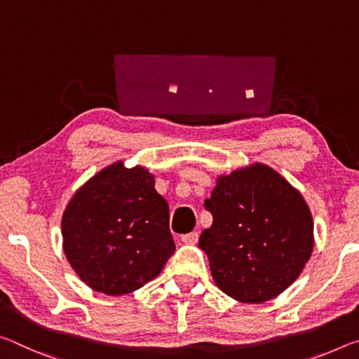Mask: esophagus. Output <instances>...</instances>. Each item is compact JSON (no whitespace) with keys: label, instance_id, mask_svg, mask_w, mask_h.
Instances as JSON below:
<instances>
[{"label":"esophagus","instance_id":"esophagus-1","mask_svg":"<svg viewBox=\"0 0 359 359\" xmlns=\"http://www.w3.org/2000/svg\"><path fill=\"white\" fill-rule=\"evenodd\" d=\"M198 238H200L198 231H191V233H187V235L182 236V241H184L185 244H196Z\"/></svg>","mask_w":359,"mask_h":359}]
</instances>
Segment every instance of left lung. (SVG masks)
<instances>
[{
    "instance_id": "obj_1",
    "label": "left lung",
    "mask_w": 359,
    "mask_h": 359,
    "mask_svg": "<svg viewBox=\"0 0 359 359\" xmlns=\"http://www.w3.org/2000/svg\"><path fill=\"white\" fill-rule=\"evenodd\" d=\"M204 208L212 225L198 246L222 292L264 304L297 280L313 251V219L304 196L276 170L255 163L222 175Z\"/></svg>"
}]
</instances>
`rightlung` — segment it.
Returning <instances> with one entry per match:
<instances>
[{"mask_svg": "<svg viewBox=\"0 0 359 359\" xmlns=\"http://www.w3.org/2000/svg\"><path fill=\"white\" fill-rule=\"evenodd\" d=\"M64 252L90 289L137 291L175 251L169 206L149 170L119 161L79 189L62 217Z\"/></svg>", "mask_w": 359, "mask_h": 359, "instance_id": "add662e5", "label": "right lung"}]
</instances>
